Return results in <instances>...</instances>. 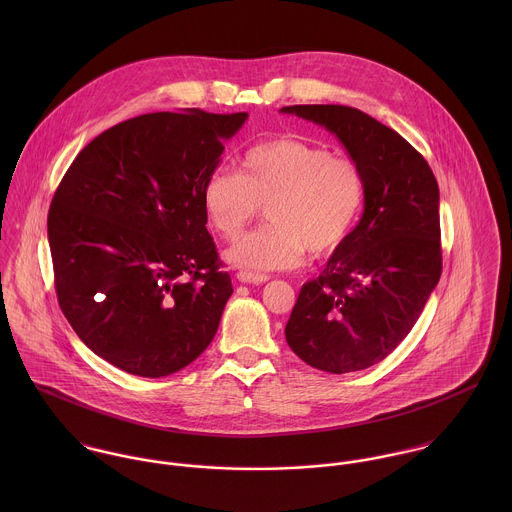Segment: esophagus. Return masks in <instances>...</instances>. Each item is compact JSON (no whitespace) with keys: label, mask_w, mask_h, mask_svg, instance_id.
I'll list each match as a JSON object with an SVG mask.
<instances>
[{"label":"esophagus","mask_w":512,"mask_h":512,"mask_svg":"<svg viewBox=\"0 0 512 512\" xmlns=\"http://www.w3.org/2000/svg\"><path fill=\"white\" fill-rule=\"evenodd\" d=\"M236 278L242 284H264V282H268L266 274H254V272H238Z\"/></svg>","instance_id":"esophagus-1"}]
</instances>
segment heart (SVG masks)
Segmentation results:
<instances>
[{
    "label": "heart",
    "mask_w": 512,
    "mask_h": 512,
    "mask_svg": "<svg viewBox=\"0 0 512 512\" xmlns=\"http://www.w3.org/2000/svg\"><path fill=\"white\" fill-rule=\"evenodd\" d=\"M266 207V224L238 238L226 260L248 272L295 268L305 250H335L365 207V177L347 157L297 140L248 147L238 171L215 169L203 183L207 219L222 238H236Z\"/></svg>",
    "instance_id": "obj_1"
}]
</instances>
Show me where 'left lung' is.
Segmentation results:
<instances>
[{
	"instance_id": "1",
	"label": "left lung",
	"mask_w": 512,
	"mask_h": 512,
	"mask_svg": "<svg viewBox=\"0 0 512 512\" xmlns=\"http://www.w3.org/2000/svg\"><path fill=\"white\" fill-rule=\"evenodd\" d=\"M282 112L335 134L365 177L363 217L301 286L286 341L313 368L363 370L404 341L438 286V181L420 151L357 108L297 104Z\"/></svg>"
}]
</instances>
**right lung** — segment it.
Returning a JSON list of instances; mask_svg holds the SVG:
<instances>
[{"mask_svg": "<svg viewBox=\"0 0 512 512\" xmlns=\"http://www.w3.org/2000/svg\"><path fill=\"white\" fill-rule=\"evenodd\" d=\"M248 114H144L84 147L55 191L47 232L59 305L80 341L159 378L213 341L232 295L207 230L203 183Z\"/></svg>", "mask_w": 512, "mask_h": 512, "instance_id": "right-lung-1", "label": "right lung"}]
</instances>
